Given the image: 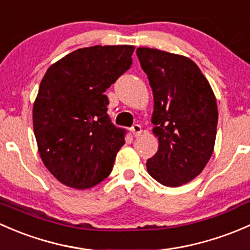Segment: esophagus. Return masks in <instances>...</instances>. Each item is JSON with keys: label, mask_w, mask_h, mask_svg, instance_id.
<instances>
[{"label": "esophagus", "mask_w": 250, "mask_h": 250, "mask_svg": "<svg viewBox=\"0 0 250 250\" xmlns=\"http://www.w3.org/2000/svg\"><path fill=\"white\" fill-rule=\"evenodd\" d=\"M131 132H132V135L135 136V137H138V136H141V133H142V126L135 124L131 127Z\"/></svg>", "instance_id": "obj_1"}]
</instances>
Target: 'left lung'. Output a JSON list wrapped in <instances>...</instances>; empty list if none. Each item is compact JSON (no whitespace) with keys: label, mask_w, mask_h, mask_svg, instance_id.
Wrapping results in <instances>:
<instances>
[{"label":"left lung","mask_w":250,"mask_h":250,"mask_svg":"<svg viewBox=\"0 0 250 250\" xmlns=\"http://www.w3.org/2000/svg\"><path fill=\"white\" fill-rule=\"evenodd\" d=\"M153 90L151 123L159 149L146 161L148 173L166 187H181L203 171L213 154L218 107L201 69L189 58L137 48Z\"/></svg>","instance_id":"8db88e82"}]
</instances>
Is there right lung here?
<instances>
[{
    "label": "right lung",
    "instance_id": "1",
    "mask_svg": "<svg viewBox=\"0 0 250 250\" xmlns=\"http://www.w3.org/2000/svg\"><path fill=\"white\" fill-rule=\"evenodd\" d=\"M133 45H95L53 63L33 104V131L43 164L74 189L106 179L125 143L107 114L106 90L130 68Z\"/></svg>",
    "mask_w": 250,
    "mask_h": 250
}]
</instances>
